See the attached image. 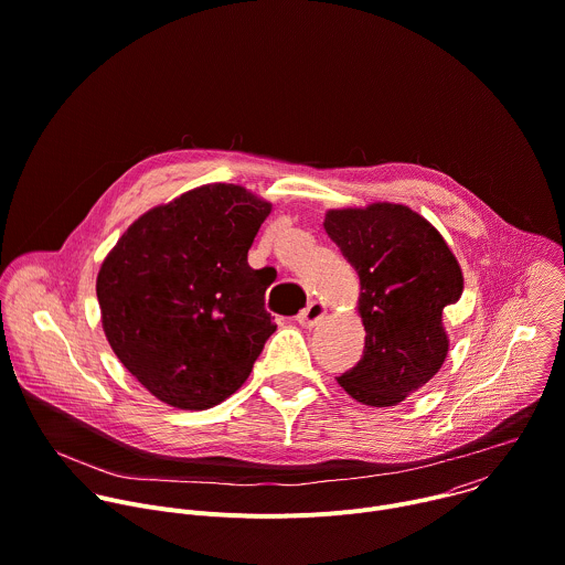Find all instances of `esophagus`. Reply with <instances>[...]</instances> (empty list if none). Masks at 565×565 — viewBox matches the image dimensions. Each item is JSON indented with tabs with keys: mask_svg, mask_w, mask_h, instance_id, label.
Wrapping results in <instances>:
<instances>
[{
	"mask_svg": "<svg viewBox=\"0 0 565 565\" xmlns=\"http://www.w3.org/2000/svg\"><path fill=\"white\" fill-rule=\"evenodd\" d=\"M326 317V306L321 301H310L299 315L297 321L301 328H315Z\"/></svg>",
	"mask_w": 565,
	"mask_h": 565,
	"instance_id": "1",
	"label": "esophagus"
}]
</instances>
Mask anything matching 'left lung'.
<instances>
[{
	"mask_svg": "<svg viewBox=\"0 0 565 565\" xmlns=\"http://www.w3.org/2000/svg\"><path fill=\"white\" fill-rule=\"evenodd\" d=\"M323 228L359 275L365 328L363 356L337 382L363 406H397L446 361L441 315L463 292L461 266L441 233L404 204L330 209Z\"/></svg>",
	"mask_w": 565,
	"mask_h": 565,
	"instance_id": "1",
	"label": "left lung"
}]
</instances>
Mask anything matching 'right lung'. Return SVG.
Listing matches in <instances>:
<instances>
[{"instance_id": "right-lung-1", "label": "right lung", "mask_w": 565, "mask_h": 565, "mask_svg": "<svg viewBox=\"0 0 565 565\" xmlns=\"http://www.w3.org/2000/svg\"><path fill=\"white\" fill-rule=\"evenodd\" d=\"M273 204L206 183L135 220L97 273L104 334L159 402L206 411L242 388L266 339L270 279L248 250Z\"/></svg>"}]
</instances>
